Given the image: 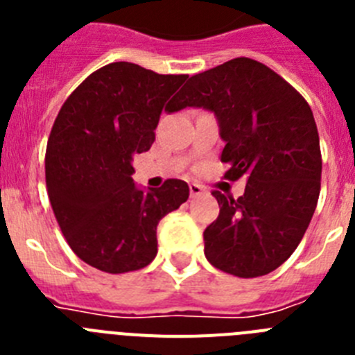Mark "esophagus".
<instances>
[{
	"label": "esophagus",
	"mask_w": 355,
	"mask_h": 355,
	"mask_svg": "<svg viewBox=\"0 0 355 355\" xmlns=\"http://www.w3.org/2000/svg\"><path fill=\"white\" fill-rule=\"evenodd\" d=\"M202 193H205V188L200 187V184H197V183L190 184V196L199 197V196H202Z\"/></svg>",
	"instance_id": "esophagus-1"
}]
</instances>
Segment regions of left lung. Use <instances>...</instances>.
<instances>
[{
    "mask_svg": "<svg viewBox=\"0 0 355 355\" xmlns=\"http://www.w3.org/2000/svg\"><path fill=\"white\" fill-rule=\"evenodd\" d=\"M213 112L227 180L247 178L238 199L213 192L220 213L205 231L206 259L238 277L270 274L290 258L320 196L322 155L313 112L272 69L234 58L200 72L168 112Z\"/></svg>",
    "mask_w": 355,
    "mask_h": 355,
    "instance_id": "obj_1",
    "label": "left lung"
}]
</instances>
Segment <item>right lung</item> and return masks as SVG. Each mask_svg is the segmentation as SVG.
<instances>
[{
  "label": "right lung",
  "instance_id": "right-lung-1",
  "mask_svg": "<svg viewBox=\"0 0 355 355\" xmlns=\"http://www.w3.org/2000/svg\"><path fill=\"white\" fill-rule=\"evenodd\" d=\"M187 74L130 62L92 72L58 112L46 149V187L69 247L108 274L140 270L158 252L156 227L190 196L181 180L137 187L133 156L155 142L168 97Z\"/></svg>",
  "mask_w": 355,
  "mask_h": 355
}]
</instances>
